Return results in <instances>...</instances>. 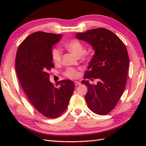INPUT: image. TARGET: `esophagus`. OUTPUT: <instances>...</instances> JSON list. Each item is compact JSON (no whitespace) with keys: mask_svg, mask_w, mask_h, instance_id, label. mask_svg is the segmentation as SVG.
Wrapping results in <instances>:
<instances>
[{"mask_svg":"<svg viewBox=\"0 0 146 146\" xmlns=\"http://www.w3.org/2000/svg\"><path fill=\"white\" fill-rule=\"evenodd\" d=\"M74 83H75V85L76 86H78V85H80L81 83L79 82H77V81H75L74 82Z\"/></svg>","mask_w":146,"mask_h":146,"instance_id":"1","label":"esophagus"}]
</instances>
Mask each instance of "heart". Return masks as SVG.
Masks as SVG:
<instances>
[{
    "label": "heart",
    "mask_w": 146,
    "mask_h": 146,
    "mask_svg": "<svg viewBox=\"0 0 146 146\" xmlns=\"http://www.w3.org/2000/svg\"><path fill=\"white\" fill-rule=\"evenodd\" d=\"M65 47L71 52L72 54L77 57L82 55L84 52V46L82 42L77 39H72L69 42L65 44ZM51 55L53 61L55 63H58L61 60L62 57V51L58 47L54 48L52 50ZM64 75L69 78H74L77 77L78 72L77 70L73 68H68L66 69Z\"/></svg>",
    "instance_id": "b5f03b06"
}]
</instances>
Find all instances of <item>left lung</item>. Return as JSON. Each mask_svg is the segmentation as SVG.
Masks as SVG:
<instances>
[{
  "mask_svg": "<svg viewBox=\"0 0 146 146\" xmlns=\"http://www.w3.org/2000/svg\"><path fill=\"white\" fill-rule=\"evenodd\" d=\"M76 38L92 46L95 51L81 83L88 87L85 96L92 112L105 115L115 107L125 90L129 58L126 47L117 36L104 28L77 33ZM88 79L98 80L96 85Z\"/></svg>",
  "mask_w": 146,
  "mask_h": 146,
  "instance_id": "obj_1",
  "label": "left lung"
}]
</instances>
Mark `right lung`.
I'll return each mask as SVG.
<instances>
[{"instance_id":"obj_1","label":"right lung","mask_w":146,"mask_h":146,"mask_svg":"<svg viewBox=\"0 0 146 146\" xmlns=\"http://www.w3.org/2000/svg\"><path fill=\"white\" fill-rule=\"evenodd\" d=\"M62 35L36 32L22 42L17 51V77L28 99L38 111L48 118L60 116L68 107L75 85L64 80L54 86L48 72L54 68L51 52Z\"/></svg>"}]
</instances>
